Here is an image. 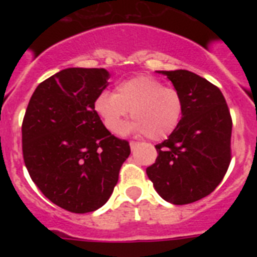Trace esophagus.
<instances>
[{"instance_id":"esophagus-1","label":"esophagus","mask_w":257,"mask_h":257,"mask_svg":"<svg viewBox=\"0 0 257 257\" xmlns=\"http://www.w3.org/2000/svg\"><path fill=\"white\" fill-rule=\"evenodd\" d=\"M137 145H139V143H137V141H131V148L132 149L136 148Z\"/></svg>"}]
</instances>
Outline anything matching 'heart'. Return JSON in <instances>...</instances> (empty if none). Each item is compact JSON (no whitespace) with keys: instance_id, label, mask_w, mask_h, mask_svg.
I'll use <instances>...</instances> for the list:
<instances>
[{"instance_id":"obj_1","label":"heart","mask_w":257,"mask_h":257,"mask_svg":"<svg viewBox=\"0 0 257 257\" xmlns=\"http://www.w3.org/2000/svg\"><path fill=\"white\" fill-rule=\"evenodd\" d=\"M94 109L109 132H122L129 114L136 122L133 128L151 140L168 139L181 122L183 98L173 88L164 86L152 76H136L121 81L114 94L102 92Z\"/></svg>"}]
</instances>
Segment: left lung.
<instances>
[{
    "label": "left lung",
    "mask_w": 257,
    "mask_h": 257,
    "mask_svg": "<svg viewBox=\"0 0 257 257\" xmlns=\"http://www.w3.org/2000/svg\"><path fill=\"white\" fill-rule=\"evenodd\" d=\"M183 98L181 122L155 145L157 157L147 175L157 193L176 205L211 195L231 164L232 117L220 89L189 70L160 72Z\"/></svg>",
    "instance_id": "8db88e82"
}]
</instances>
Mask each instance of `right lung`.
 Returning <instances> with one entry per match:
<instances>
[{"mask_svg":"<svg viewBox=\"0 0 257 257\" xmlns=\"http://www.w3.org/2000/svg\"><path fill=\"white\" fill-rule=\"evenodd\" d=\"M109 73L69 68L36 88L22 121L26 169L45 197L65 211L88 213L102 207L131 155L94 109Z\"/></svg>","mask_w":257,"mask_h":257,"instance_id":"right-lung-1","label":"right lung"}]
</instances>
